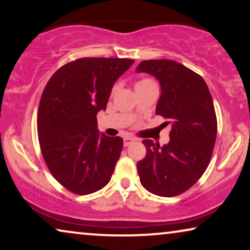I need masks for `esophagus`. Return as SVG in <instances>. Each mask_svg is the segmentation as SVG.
<instances>
[{
    "label": "esophagus",
    "instance_id": "obj_1",
    "mask_svg": "<svg viewBox=\"0 0 250 250\" xmlns=\"http://www.w3.org/2000/svg\"><path fill=\"white\" fill-rule=\"evenodd\" d=\"M134 141H135V139L127 138V136H126V138H124V146H129V145H131V143H133Z\"/></svg>",
    "mask_w": 250,
    "mask_h": 250
}]
</instances>
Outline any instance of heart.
Masks as SVG:
<instances>
[{
    "instance_id": "1",
    "label": "heart",
    "mask_w": 250,
    "mask_h": 250,
    "mask_svg": "<svg viewBox=\"0 0 250 250\" xmlns=\"http://www.w3.org/2000/svg\"><path fill=\"white\" fill-rule=\"evenodd\" d=\"M146 87H157L155 82L149 78H143L140 80L138 83L135 84V90H140V88H146Z\"/></svg>"
}]
</instances>
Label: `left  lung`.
<instances>
[{
	"label": "left lung",
	"mask_w": 250,
	"mask_h": 250,
	"mask_svg": "<svg viewBox=\"0 0 250 250\" xmlns=\"http://www.w3.org/2000/svg\"><path fill=\"white\" fill-rule=\"evenodd\" d=\"M135 71L159 82L156 115L172 127L167 145L142 141L146 155L136 166L140 182L157 196H177L190 189L209 164L217 133L213 99L204 78L176 61L145 60Z\"/></svg>",
	"instance_id": "obj_1"
}]
</instances>
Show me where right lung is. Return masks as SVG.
I'll return each instance as SVG.
<instances>
[{
	"label": "right lung",
	"instance_id": "1",
	"mask_svg": "<svg viewBox=\"0 0 250 250\" xmlns=\"http://www.w3.org/2000/svg\"><path fill=\"white\" fill-rule=\"evenodd\" d=\"M133 62L82 58L58 69L44 88L37 115L41 150L54 179L71 192L93 193L111 179L123 139L101 134L97 115Z\"/></svg>",
	"mask_w": 250,
	"mask_h": 250
}]
</instances>
